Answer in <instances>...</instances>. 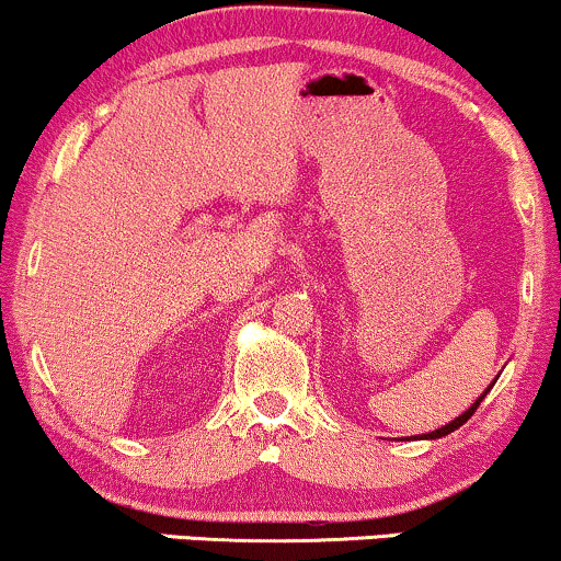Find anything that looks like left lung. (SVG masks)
I'll list each match as a JSON object with an SVG mask.
<instances>
[{
    "instance_id": "obj_1",
    "label": "left lung",
    "mask_w": 561,
    "mask_h": 561,
    "mask_svg": "<svg viewBox=\"0 0 561 561\" xmlns=\"http://www.w3.org/2000/svg\"><path fill=\"white\" fill-rule=\"evenodd\" d=\"M493 385H495V379H493V382H491V385H488V390H485V392H482V396L478 398V401H474L472 405H469V409L465 411V414H461V416H456V420H454V422H448V424H446V427L435 430V433L420 435V437H422V440H437V437H446V435H450V433H454V430H459V427H461V424H465V422L469 420V416H472V414H474V411H478V405L482 403V398H485V396H488V392H491V388H493Z\"/></svg>"
}]
</instances>
